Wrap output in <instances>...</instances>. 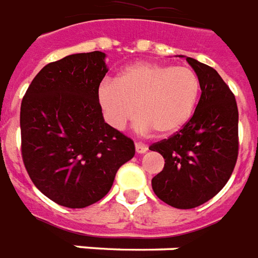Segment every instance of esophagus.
<instances>
[{"instance_id": "34e87169", "label": "esophagus", "mask_w": 258, "mask_h": 258, "mask_svg": "<svg viewBox=\"0 0 258 258\" xmlns=\"http://www.w3.org/2000/svg\"><path fill=\"white\" fill-rule=\"evenodd\" d=\"M136 152L137 154H144V152H147L148 147L147 146H144V144H140V143H136Z\"/></svg>"}]
</instances>
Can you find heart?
<instances>
[{"mask_svg":"<svg viewBox=\"0 0 258 258\" xmlns=\"http://www.w3.org/2000/svg\"><path fill=\"white\" fill-rule=\"evenodd\" d=\"M199 90L198 75L189 67L139 63L122 70L114 84H101L97 100L115 129L125 127L136 111L139 131L170 136L191 119Z\"/></svg>","mask_w":258,"mask_h":258,"instance_id":"obj_1","label":"heart"}]
</instances>
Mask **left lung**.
I'll list each match as a JSON object with an SVG mask.
<instances>
[{
  "label": "left lung",
  "mask_w": 258,
  "mask_h": 258,
  "mask_svg": "<svg viewBox=\"0 0 258 258\" xmlns=\"http://www.w3.org/2000/svg\"><path fill=\"white\" fill-rule=\"evenodd\" d=\"M201 84L194 115L177 133L152 144L165 166L152 178V189L177 209L201 206L223 189L238 158V106L219 73L187 57Z\"/></svg>",
  "instance_id": "left-lung-1"
}]
</instances>
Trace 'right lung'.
<instances>
[{"instance_id": "1", "label": "right lung", "mask_w": 258, "mask_h": 258, "mask_svg": "<svg viewBox=\"0 0 258 258\" xmlns=\"http://www.w3.org/2000/svg\"><path fill=\"white\" fill-rule=\"evenodd\" d=\"M106 53H75L46 64L20 107L22 157L34 185L71 209L96 204L111 189L135 144L104 122L97 90Z\"/></svg>"}]
</instances>
